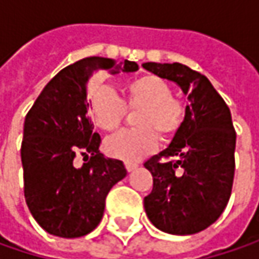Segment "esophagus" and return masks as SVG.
Returning <instances> with one entry per match:
<instances>
[{"label":"esophagus","instance_id":"34e87169","mask_svg":"<svg viewBox=\"0 0 259 259\" xmlns=\"http://www.w3.org/2000/svg\"><path fill=\"white\" fill-rule=\"evenodd\" d=\"M125 167H126V170H128V171H134L138 165L135 164V163H130V161H126V163H125Z\"/></svg>","mask_w":259,"mask_h":259}]
</instances>
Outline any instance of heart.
I'll list each match as a JSON object with an SVG mask.
<instances>
[{
	"instance_id": "1",
	"label": "heart",
	"mask_w": 259,
	"mask_h": 259,
	"mask_svg": "<svg viewBox=\"0 0 259 259\" xmlns=\"http://www.w3.org/2000/svg\"><path fill=\"white\" fill-rule=\"evenodd\" d=\"M126 106L141 109L137 116L140 130H124L105 141V151L125 161H138L153 153L157 135L174 134L183 121V105L173 99V89L165 80L148 75L133 80L126 88ZM126 106L109 86L96 88L91 96L94 122L105 131H112L122 122Z\"/></svg>"
}]
</instances>
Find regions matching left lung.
<instances>
[{
	"label": "left lung",
	"instance_id": "obj_1",
	"mask_svg": "<svg viewBox=\"0 0 259 259\" xmlns=\"http://www.w3.org/2000/svg\"><path fill=\"white\" fill-rule=\"evenodd\" d=\"M143 67L187 95L171 143L144 164L153 174L145 213L163 232L197 234L216 222L232 192L236 134L231 111L209 79L187 66L148 62Z\"/></svg>",
	"mask_w": 259,
	"mask_h": 259
}]
</instances>
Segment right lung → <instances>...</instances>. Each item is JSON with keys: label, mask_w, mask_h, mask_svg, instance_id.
I'll return each mask as SVG.
<instances>
[{"label": "right lung", "mask_w": 259, "mask_h": 259, "mask_svg": "<svg viewBox=\"0 0 259 259\" xmlns=\"http://www.w3.org/2000/svg\"><path fill=\"white\" fill-rule=\"evenodd\" d=\"M137 70L138 65L130 60L82 59L62 69L25 115L21 143L25 203L50 235L79 238L92 232L104 216L109 190L126 176L121 160L99 153L101 137L88 116V83L98 72ZM77 152L91 157L80 167L74 165Z\"/></svg>", "instance_id": "right-lung-1"}]
</instances>
